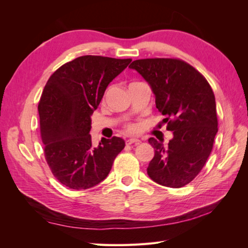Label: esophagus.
<instances>
[{"instance_id": "1", "label": "esophagus", "mask_w": 248, "mask_h": 248, "mask_svg": "<svg viewBox=\"0 0 248 248\" xmlns=\"http://www.w3.org/2000/svg\"><path fill=\"white\" fill-rule=\"evenodd\" d=\"M140 142H141V140H139V139H129V140H126V144L127 145H131V144L139 145V144H140Z\"/></svg>"}]
</instances>
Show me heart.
<instances>
[{
	"label": "heart",
	"mask_w": 248,
	"mask_h": 248,
	"mask_svg": "<svg viewBox=\"0 0 248 248\" xmlns=\"http://www.w3.org/2000/svg\"><path fill=\"white\" fill-rule=\"evenodd\" d=\"M127 129H128V131H130V132H136L138 130V126L132 124V125H129L128 127H127Z\"/></svg>",
	"instance_id": "heart-1"
}]
</instances>
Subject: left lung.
<instances>
[{
  "label": "left lung",
  "mask_w": 248,
  "mask_h": 248,
  "mask_svg": "<svg viewBox=\"0 0 248 248\" xmlns=\"http://www.w3.org/2000/svg\"><path fill=\"white\" fill-rule=\"evenodd\" d=\"M129 68L137 70L151 87L156 108L168 117L163 120L174 136L168 146L149 139L155 150L147 169L149 177L172 188L188 184L205 166L218 131L211 87L182 60L141 59L133 61Z\"/></svg>",
  "instance_id": "obj_1"
}]
</instances>
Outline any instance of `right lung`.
I'll use <instances>...</instances> for the list:
<instances>
[{"mask_svg": "<svg viewBox=\"0 0 248 248\" xmlns=\"http://www.w3.org/2000/svg\"><path fill=\"white\" fill-rule=\"evenodd\" d=\"M131 59L82 56L51 74L38 104L44 155L51 172L71 189H88L108 175L125 147L121 138L92 146L91 116L109 82Z\"/></svg>", "mask_w": 248, "mask_h": 248, "instance_id": "right-lung-1", "label": "right lung"}]
</instances>
